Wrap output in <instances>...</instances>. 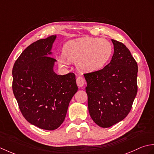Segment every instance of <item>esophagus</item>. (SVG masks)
<instances>
[{
	"mask_svg": "<svg viewBox=\"0 0 154 154\" xmlns=\"http://www.w3.org/2000/svg\"><path fill=\"white\" fill-rule=\"evenodd\" d=\"M76 84L78 87H83L85 84V80L82 76H79L76 78Z\"/></svg>",
	"mask_w": 154,
	"mask_h": 154,
	"instance_id": "34e87169",
	"label": "esophagus"
}]
</instances>
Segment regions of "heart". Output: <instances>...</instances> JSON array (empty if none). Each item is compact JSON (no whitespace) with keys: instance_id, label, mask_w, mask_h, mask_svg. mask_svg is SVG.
Wrapping results in <instances>:
<instances>
[{"instance_id":"heart-1","label":"heart","mask_w":154,"mask_h":154,"mask_svg":"<svg viewBox=\"0 0 154 154\" xmlns=\"http://www.w3.org/2000/svg\"><path fill=\"white\" fill-rule=\"evenodd\" d=\"M112 54V46L107 40L82 37L65 44L58 64L66 66L68 62H76L78 70L84 73L99 71L107 64Z\"/></svg>"}]
</instances>
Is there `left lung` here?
Here are the masks:
<instances>
[{
    "label": "left lung",
    "instance_id": "left-lung-1",
    "mask_svg": "<svg viewBox=\"0 0 154 154\" xmlns=\"http://www.w3.org/2000/svg\"><path fill=\"white\" fill-rule=\"evenodd\" d=\"M114 54L102 70L84 74L91 118L102 128L123 120L131 110L137 86V64L124 44L111 39Z\"/></svg>",
    "mask_w": 154,
    "mask_h": 154
}]
</instances>
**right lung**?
<instances>
[{
    "label": "right lung",
    "mask_w": 154,
    "mask_h": 154,
    "mask_svg": "<svg viewBox=\"0 0 154 154\" xmlns=\"http://www.w3.org/2000/svg\"><path fill=\"white\" fill-rule=\"evenodd\" d=\"M56 35L31 44L16 60L12 69V90L22 114L38 128L54 130L66 115L78 91L74 73L58 75L52 49Z\"/></svg>",
    "instance_id": "right-lung-1"
}]
</instances>
